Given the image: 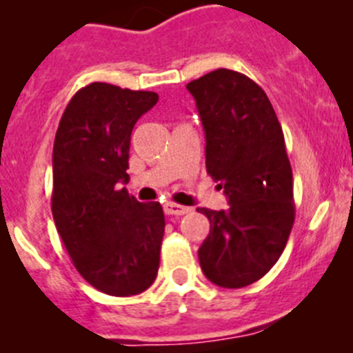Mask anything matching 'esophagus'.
<instances>
[{"label": "esophagus", "instance_id": "esophagus-1", "mask_svg": "<svg viewBox=\"0 0 353 353\" xmlns=\"http://www.w3.org/2000/svg\"><path fill=\"white\" fill-rule=\"evenodd\" d=\"M189 212L190 208L176 205V203H166V205H164V213H166V215H185V213Z\"/></svg>", "mask_w": 353, "mask_h": 353}]
</instances>
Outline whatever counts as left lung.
Here are the masks:
<instances>
[{
  "mask_svg": "<svg viewBox=\"0 0 353 353\" xmlns=\"http://www.w3.org/2000/svg\"><path fill=\"white\" fill-rule=\"evenodd\" d=\"M206 137V171L229 208H198L210 234L199 264L210 282L240 289L263 278L282 255L296 219L292 168L282 125L264 92L238 71H210L187 83Z\"/></svg>",
  "mask_w": 353,
  "mask_h": 353,
  "instance_id": "1",
  "label": "left lung"
}]
</instances>
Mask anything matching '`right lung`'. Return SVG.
<instances>
[{"mask_svg":"<svg viewBox=\"0 0 353 353\" xmlns=\"http://www.w3.org/2000/svg\"><path fill=\"white\" fill-rule=\"evenodd\" d=\"M150 90L92 82L70 99L54 140L52 215L85 282L110 296H134L159 270L164 213L119 183L129 180L131 132L157 103Z\"/></svg>","mask_w":353,"mask_h":353,"instance_id":"right-lung-1","label":"right lung"}]
</instances>
